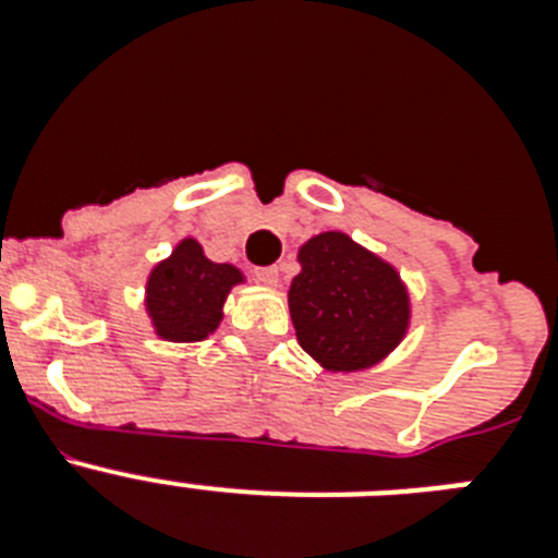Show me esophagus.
Masks as SVG:
<instances>
[{
  "label": "esophagus",
  "instance_id": "obj_1",
  "mask_svg": "<svg viewBox=\"0 0 558 558\" xmlns=\"http://www.w3.org/2000/svg\"><path fill=\"white\" fill-rule=\"evenodd\" d=\"M254 274L263 284H268V288H276V284H279V276H282V268H279V265H268V268H256Z\"/></svg>",
  "mask_w": 558,
  "mask_h": 558
}]
</instances>
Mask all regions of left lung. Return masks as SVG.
I'll return each mask as SVG.
<instances>
[{
  "instance_id": "left-lung-1",
  "label": "left lung",
  "mask_w": 558,
  "mask_h": 558,
  "mask_svg": "<svg viewBox=\"0 0 558 558\" xmlns=\"http://www.w3.org/2000/svg\"><path fill=\"white\" fill-rule=\"evenodd\" d=\"M290 282L295 338L327 372H363L386 360L411 324V295L397 268L343 231H322L299 248Z\"/></svg>"
}]
</instances>
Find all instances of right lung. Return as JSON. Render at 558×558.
Returning <instances> with one entry per match:
<instances>
[{
	"label": "right lung",
	"instance_id": "add662e5",
	"mask_svg": "<svg viewBox=\"0 0 558 558\" xmlns=\"http://www.w3.org/2000/svg\"><path fill=\"white\" fill-rule=\"evenodd\" d=\"M243 270L206 259L198 240H181L147 276L145 307L156 335L172 343L209 338L223 318V304Z\"/></svg>",
	"mask_w": 558,
	"mask_h": 558
}]
</instances>
